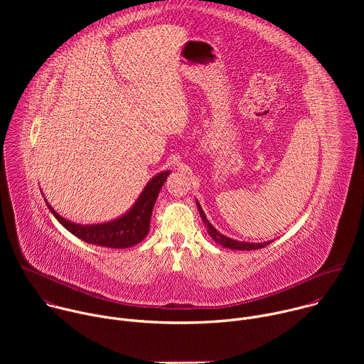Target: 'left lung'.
Returning <instances> with one entry per match:
<instances>
[{
  "mask_svg": "<svg viewBox=\"0 0 364 364\" xmlns=\"http://www.w3.org/2000/svg\"><path fill=\"white\" fill-rule=\"evenodd\" d=\"M197 209H198L200 218H201V220H203V223H204V226H205V229H207V233H209V235L212 236V239H213L216 243H219V245H222V246H225V247L235 249V250H253V249L265 247L267 245L271 243V242H264V243H247V242H237V240H233V239H230V237H226L225 235L219 233V232L209 223V220H207V218H205V215H204V212H203V209H201V205H200L198 203H197Z\"/></svg>",
  "mask_w": 364,
  "mask_h": 364,
  "instance_id": "8db88e82",
  "label": "left lung"
}]
</instances>
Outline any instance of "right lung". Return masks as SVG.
I'll use <instances>...</instances> for the list:
<instances>
[{
    "instance_id": "1",
    "label": "right lung",
    "mask_w": 364,
    "mask_h": 364,
    "mask_svg": "<svg viewBox=\"0 0 364 364\" xmlns=\"http://www.w3.org/2000/svg\"><path fill=\"white\" fill-rule=\"evenodd\" d=\"M168 174L170 171H164L159 176H155L146 184V187L138 197L132 209L122 218L108 223L90 225V226L76 225L63 219L60 215H58L53 207H51L47 201L46 204L48 207V210L53 213L55 218L60 222V225L65 229H68L70 233L82 239L83 242L97 245V246H105V247L124 249V247H129L139 243L146 236L149 230V220H151L155 200H157L159 193L164 186Z\"/></svg>"
}]
</instances>
